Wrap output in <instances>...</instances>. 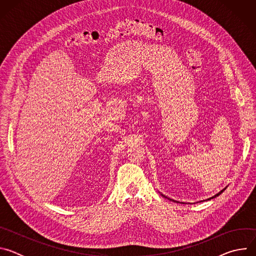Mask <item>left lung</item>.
I'll list each match as a JSON object with an SVG mask.
<instances>
[{
    "instance_id": "8db88e82",
    "label": "left lung",
    "mask_w": 256,
    "mask_h": 256,
    "mask_svg": "<svg viewBox=\"0 0 256 256\" xmlns=\"http://www.w3.org/2000/svg\"><path fill=\"white\" fill-rule=\"evenodd\" d=\"M226 190V188H224V190H221V192H218V194H214V196H212V198H208V200H212V198H216V196H220V194H222V192H224V190ZM161 196H164V198H168V200H172V202H176V200H172V198H167V196H164V194H161ZM182 204H184V202H182Z\"/></svg>"
}]
</instances>
